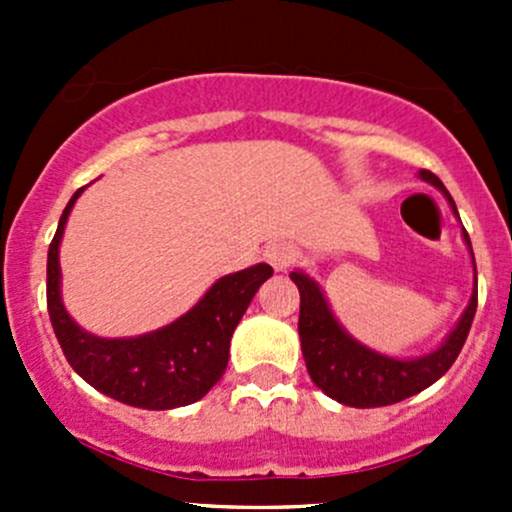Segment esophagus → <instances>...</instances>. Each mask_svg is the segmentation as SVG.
Here are the masks:
<instances>
[{"label": "esophagus", "instance_id": "obj_1", "mask_svg": "<svg viewBox=\"0 0 512 512\" xmlns=\"http://www.w3.org/2000/svg\"><path fill=\"white\" fill-rule=\"evenodd\" d=\"M265 260L270 262L275 272H287L292 267V262L297 260V250L289 242H272L265 250Z\"/></svg>", "mask_w": 512, "mask_h": 512}]
</instances>
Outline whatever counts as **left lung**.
Listing matches in <instances>:
<instances>
[{"mask_svg":"<svg viewBox=\"0 0 512 512\" xmlns=\"http://www.w3.org/2000/svg\"><path fill=\"white\" fill-rule=\"evenodd\" d=\"M418 175L426 183L436 185L448 198L453 213L458 215L456 203L443 188L441 180L431 170H421ZM463 240L471 250V237H468L466 227H463ZM473 267H476V260H473ZM289 277L299 289V342H302L309 376L329 399L344 406H354V409L399 404V401L409 399V396L428 389L433 381L441 379L461 354L478 307L476 280L466 312L461 314L456 329L448 334L446 342L436 352L416 356V359H394V356L364 347L352 334L344 332V327L334 319L332 309H329L327 297L312 277L299 270L289 272Z\"/></svg>","mask_w":512,"mask_h":512,"instance_id":"obj_1","label":"left lung"}]
</instances>
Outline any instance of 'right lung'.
<instances>
[{
	"instance_id": "add662e5",
	"label": "right lung",
	"mask_w": 512,
	"mask_h": 512,
	"mask_svg": "<svg viewBox=\"0 0 512 512\" xmlns=\"http://www.w3.org/2000/svg\"><path fill=\"white\" fill-rule=\"evenodd\" d=\"M84 188L61 213L46 257V307L66 361L94 389L136 409L165 411L195 404L227 369L230 339L252 297L272 267L260 262L225 275L183 317L156 332L128 339H103L81 329L61 302L59 245L66 220Z\"/></svg>"
}]
</instances>
